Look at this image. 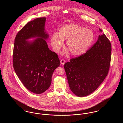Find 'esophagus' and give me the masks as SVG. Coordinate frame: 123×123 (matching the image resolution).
Returning a JSON list of instances; mask_svg holds the SVG:
<instances>
[{"instance_id": "1", "label": "esophagus", "mask_w": 123, "mask_h": 123, "mask_svg": "<svg viewBox=\"0 0 123 123\" xmlns=\"http://www.w3.org/2000/svg\"><path fill=\"white\" fill-rule=\"evenodd\" d=\"M61 63L62 65H64V63H65V60L64 59H62L61 60Z\"/></svg>"}]
</instances>
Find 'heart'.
<instances>
[{
	"label": "heart",
	"mask_w": 123,
	"mask_h": 123,
	"mask_svg": "<svg viewBox=\"0 0 123 123\" xmlns=\"http://www.w3.org/2000/svg\"><path fill=\"white\" fill-rule=\"evenodd\" d=\"M94 35L92 31L77 24H67L60 29L59 33L53 34L51 45L53 51L58 53L64 45V41L71 54L75 56L85 53L93 43ZM67 51L63 52L65 54Z\"/></svg>",
	"instance_id": "heart-1"
}]
</instances>
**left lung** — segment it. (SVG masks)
I'll return each mask as SVG.
<instances>
[{
  "label": "left lung",
  "instance_id": "8db88e82",
  "mask_svg": "<svg viewBox=\"0 0 123 123\" xmlns=\"http://www.w3.org/2000/svg\"><path fill=\"white\" fill-rule=\"evenodd\" d=\"M111 53L110 42L103 34L86 53L64 64L69 87L75 95L88 96L102 83L109 69Z\"/></svg>",
  "mask_w": 123,
  "mask_h": 123
}]
</instances>
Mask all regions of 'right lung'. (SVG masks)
<instances>
[{
    "instance_id": "right-lung-1",
    "label": "right lung",
    "mask_w": 123,
    "mask_h": 123,
    "mask_svg": "<svg viewBox=\"0 0 123 123\" xmlns=\"http://www.w3.org/2000/svg\"><path fill=\"white\" fill-rule=\"evenodd\" d=\"M46 18H36L26 24L16 36L13 50V67L24 86L41 94L50 87L55 69L60 65L58 55L51 51L45 40ZM37 37L33 41L27 40Z\"/></svg>"
}]
</instances>
